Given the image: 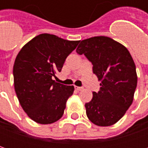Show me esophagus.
<instances>
[{
	"instance_id": "1",
	"label": "esophagus",
	"mask_w": 148,
	"mask_h": 148,
	"mask_svg": "<svg viewBox=\"0 0 148 148\" xmlns=\"http://www.w3.org/2000/svg\"><path fill=\"white\" fill-rule=\"evenodd\" d=\"M75 87V89L77 90V91H82V90H83V88L82 87H78V86H74Z\"/></svg>"
}]
</instances>
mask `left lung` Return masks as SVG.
Segmentation results:
<instances>
[{
    "instance_id": "obj_1",
    "label": "left lung",
    "mask_w": 148,
    "mask_h": 148,
    "mask_svg": "<svg viewBox=\"0 0 148 148\" xmlns=\"http://www.w3.org/2000/svg\"><path fill=\"white\" fill-rule=\"evenodd\" d=\"M76 51L92 62L101 81L100 90L85 105L87 117L97 126L116 124L133 101L137 74L132 57L124 46L107 36L84 39Z\"/></svg>"
}]
</instances>
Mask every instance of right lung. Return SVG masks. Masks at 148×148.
I'll use <instances>...</instances> for the list:
<instances>
[{"label": "right lung", "mask_w": 148, "mask_h": 148, "mask_svg": "<svg viewBox=\"0 0 148 148\" xmlns=\"http://www.w3.org/2000/svg\"><path fill=\"white\" fill-rule=\"evenodd\" d=\"M80 41L40 34L22 47L13 66L15 91L21 107L36 123L52 124L64 113L74 87L55 82L65 60Z\"/></svg>", "instance_id": "right-lung-1"}]
</instances>
